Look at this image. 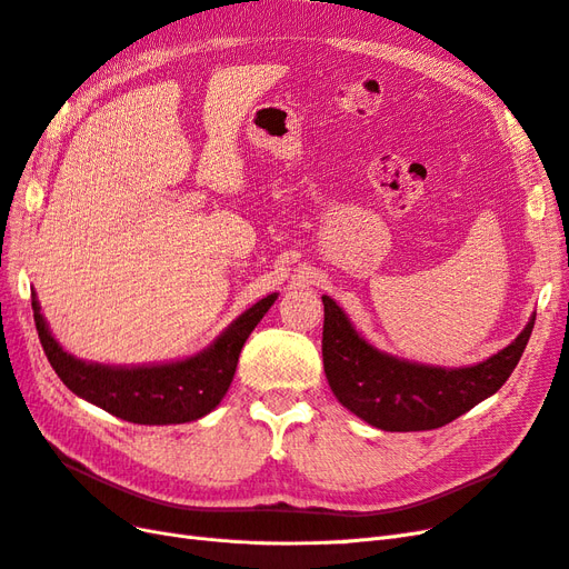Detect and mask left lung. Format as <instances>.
<instances>
[{"label": "left lung", "mask_w": 569, "mask_h": 569, "mask_svg": "<svg viewBox=\"0 0 569 569\" xmlns=\"http://www.w3.org/2000/svg\"><path fill=\"white\" fill-rule=\"evenodd\" d=\"M322 363L337 401L385 432H425L460 418L506 385L527 347L533 316L506 349L465 368L391 356L360 335L335 299L322 297Z\"/></svg>", "instance_id": "8db88e82"}]
</instances>
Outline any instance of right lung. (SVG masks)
<instances>
[{
  "mask_svg": "<svg viewBox=\"0 0 569 569\" xmlns=\"http://www.w3.org/2000/svg\"><path fill=\"white\" fill-rule=\"evenodd\" d=\"M274 299L278 295L256 301L206 349L187 358L149 366H104L76 358L51 335L36 291H32V313L51 368L76 396L134 425H180L209 416L222 401L244 341Z\"/></svg>",
  "mask_w": 569,
  "mask_h": 569,
  "instance_id": "obj_1",
  "label": "right lung"
}]
</instances>
